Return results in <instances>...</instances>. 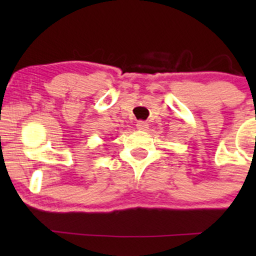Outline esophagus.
Instances as JSON below:
<instances>
[{"mask_svg":"<svg viewBox=\"0 0 256 256\" xmlns=\"http://www.w3.org/2000/svg\"><path fill=\"white\" fill-rule=\"evenodd\" d=\"M136 126L138 130H146L148 128V122H144V120H140V122H137Z\"/></svg>","mask_w":256,"mask_h":256,"instance_id":"esophagus-1","label":"esophagus"}]
</instances>
